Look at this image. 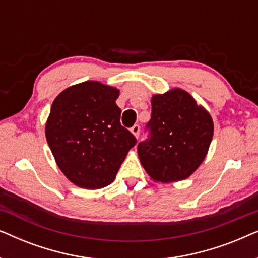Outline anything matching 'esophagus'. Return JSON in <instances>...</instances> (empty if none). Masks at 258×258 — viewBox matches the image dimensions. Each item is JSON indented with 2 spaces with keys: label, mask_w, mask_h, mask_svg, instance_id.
<instances>
[{
  "label": "esophagus",
  "mask_w": 258,
  "mask_h": 258,
  "mask_svg": "<svg viewBox=\"0 0 258 258\" xmlns=\"http://www.w3.org/2000/svg\"><path fill=\"white\" fill-rule=\"evenodd\" d=\"M130 132L134 134V136H135V137H139V135H140V125L135 124L132 129H130Z\"/></svg>",
  "instance_id": "34e87169"
}]
</instances>
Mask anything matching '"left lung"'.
Here are the masks:
<instances>
[{
    "label": "left lung",
    "instance_id": "1",
    "mask_svg": "<svg viewBox=\"0 0 258 258\" xmlns=\"http://www.w3.org/2000/svg\"><path fill=\"white\" fill-rule=\"evenodd\" d=\"M146 126L149 135L137 153L147 174L162 183L188 178L206 158L214 135L209 112L178 88L154 95Z\"/></svg>",
    "mask_w": 258,
    "mask_h": 258
}]
</instances>
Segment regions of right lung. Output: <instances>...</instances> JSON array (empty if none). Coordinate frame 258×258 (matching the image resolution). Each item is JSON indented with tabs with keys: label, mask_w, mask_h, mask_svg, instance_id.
<instances>
[{
	"label": "right lung",
	"mask_w": 258,
	"mask_h": 258,
	"mask_svg": "<svg viewBox=\"0 0 258 258\" xmlns=\"http://www.w3.org/2000/svg\"><path fill=\"white\" fill-rule=\"evenodd\" d=\"M119 90L87 81L52 102L45 137L66 177L84 189L110 184L136 139L121 125Z\"/></svg>",
	"instance_id": "add662e5"
}]
</instances>
